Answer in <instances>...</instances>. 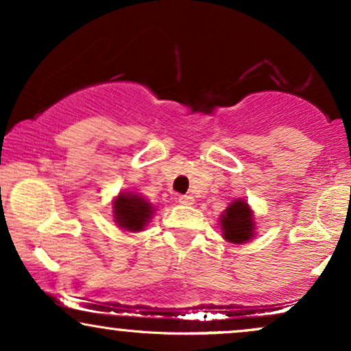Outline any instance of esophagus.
I'll list each match as a JSON object with an SVG mask.
<instances>
[{
    "instance_id": "34e87169",
    "label": "esophagus",
    "mask_w": 351,
    "mask_h": 351,
    "mask_svg": "<svg viewBox=\"0 0 351 351\" xmlns=\"http://www.w3.org/2000/svg\"><path fill=\"white\" fill-rule=\"evenodd\" d=\"M178 201H180L181 204H186V206H191V204L195 203L193 196H189V195H180L178 196Z\"/></svg>"
}]
</instances>
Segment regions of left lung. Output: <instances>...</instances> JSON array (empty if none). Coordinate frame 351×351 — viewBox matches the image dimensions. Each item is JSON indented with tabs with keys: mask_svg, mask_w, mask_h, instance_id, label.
Here are the masks:
<instances>
[{
	"mask_svg": "<svg viewBox=\"0 0 351 351\" xmlns=\"http://www.w3.org/2000/svg\"><path fill=\"white\" fill-rule=\"evenodd\" d=\"M221 229H223V236L231 243L241 244L244 241H249L254 232L252 223V213L249 209L247 203L237 199L234 203L229 204L226 209V215L221 216Z\"/></svg>",
	"mask_w": 351,
	"mask_h": 351,
	"instance_id": "8db88e82",
	"label": "left lung"
}]
</instances>
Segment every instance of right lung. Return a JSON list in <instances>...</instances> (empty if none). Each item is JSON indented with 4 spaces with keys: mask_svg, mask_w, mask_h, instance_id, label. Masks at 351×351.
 I'll use <instances>...</instances> for the list:
<instances>
[{
    "mask_svg": "<svg viewBox=\"0 0 351 351\" xmlns=\"http://www.w3.org/2000/svg\"><path fill=\"white\" fill-rule=\"evenodd\" d=\"M152 211L153 208L148 201L136 195H132V193L120 195L114 203L117 223L127 231H142L145 224L150 219Z\"/></svg>",
    "mask_w": 351,
    "mask_h": 351,
    "instance_id": "right-lung-1",
    "label": "right lung"
}]
</instances>
